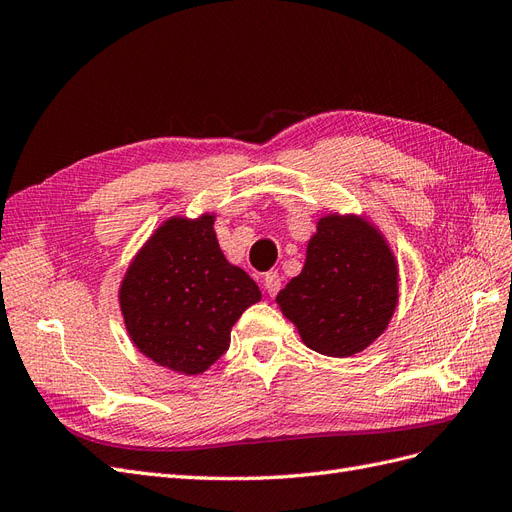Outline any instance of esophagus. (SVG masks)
Masks as SVG:
<instances>
[{
    "label": "esophagus",
    "instance_id": "1",
    "mask_svg": "<svg viewBox=\"0 0 512 512\" xmlns=\"http://www.w3.org/2000/svg\"><path fill=\"white\" fill-rule=\"evenodd\" d=\"M262 288H265L267 294H277L282 288V275L277 271H269L265 277H262Z\"/></svg>",
    "mask_w": 512,
    "mask_h": 512
}]
</instances>
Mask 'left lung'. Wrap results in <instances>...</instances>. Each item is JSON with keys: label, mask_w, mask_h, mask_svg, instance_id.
Instances as JSON below:
<instances>
[{"label": "left lung", "mask_w": 512, "mask_h": 512, "mask_svg": "<svg viewBox=\"0 0 512 512\" xmlns=\"http://www.w3.org/2000/svg\"><path fill=\"white\" fill-rule=\"evenodd\" d=\"M301 339L320 354L361 352L386 329L397 305V267L378 230L327 215L307 245L301 275L277 294Z\"/></svg>", "instance_id": "1"}]
</instances>
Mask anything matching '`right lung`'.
Returning a JSON list of instances; mask_svg holds the SVG:
<instances>
[{
  "label": "right lung",
  "instance_id": "add662e5",
  "mask_svg": "<svg viewBox=\"0 0 512 512\" xmlns=\"http://www.w3.org/2000/svg\"><path fill=\"white\" fill-rule=\"evenodd\" d=\"M136 348L162 367L203 374L230 346V329L260 301L256 282L224 258L213 215L168 220L130 265L119 292Z\"/></svg>",
  "mask_w": 512,
  "mask_h": 512
}]
</instances>
